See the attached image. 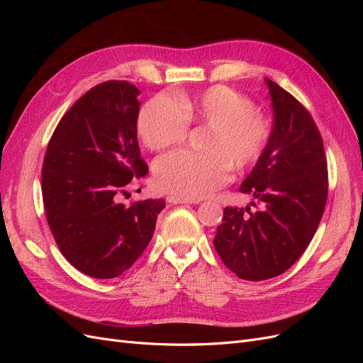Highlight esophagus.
Returning a JSON list of instances; mask_svg holds the SVG:
<instances>
[{"instance_id": "1", "label": "esophagus", "mask_w": 363, "mask_h": 363, "mask_svg": "<svg viewBox=\"0 0 363 363\" xmlns=\"http://www.w3.org/2000/svg\"><path fill=\"white\" fill-rule=\"evenodd\" d=\"M167 200H168V203H171V204H195V203H196V200L182 199V196H177V195H169Z\"/></svg>"}]
</instances>
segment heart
Segmentation results:
<instances>
[{
	"label": "heart",
	"instance_id": "obj_1",
	"mask_svg": "<svg viewBox=\"0 0 363 363\" xmlns=\"http://www.w3.org/2000/svg\"><path fill=\"white\" fill-rule=\"evenodd\" d=\"M188 123L208 127L206 152H172L155 163L157 188L182 199H201L221 188L230 177V163L236 169L251 167L271 136L268 118L255 111L248 96L225 84L183 96L177 104L168 96L152 98L140 108L138 133L147 148L167 150L184 140Z\"/></svg>",
	"mask_w": 363,
	"mask_h": 363
}]
</instances>
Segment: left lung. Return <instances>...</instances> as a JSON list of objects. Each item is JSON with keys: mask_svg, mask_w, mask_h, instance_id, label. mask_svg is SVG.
I'll use <instances>...</instances> for the list:
<instances>
[{"mask_svg": "<svg viewBox=\"0 0 363 363\" xmlns=\"http://www.w3.org/2000/svg\"><path fill=\"white\" fill-rule=\"evenodd\" d=\"M272 104V130L255 168L239 191L260 208L225 207L213 245L239 279L260 281L280 276L306 251L327 201L324 144L311 113L265 79Z\"/></svg>", "mask_w": 363, "mask_h": 363, "instance_id": "obj_1", "label": "left lung"}]
</instances>
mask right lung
Listing matches in <instances>:
<instances>
[{
  "instance_id": "1",
  "label": "right lung",
  "mask_w": 363,
  "mask_h": 363,
  "mask_svg": "<svg viewBox=\"0 0 363 363\" xmlns=\"http://www.w3.org/2000/svg\"><path fill=\"white\" fill-rule=\"evenodd\" d=\"M139 89L98 84L74 103L50 139L42 167L47 221L62 255L95 279H115L144 252L163 200L125 206L128 183L148 174L138 144Z\"/></svg>"
}]
</instances>
